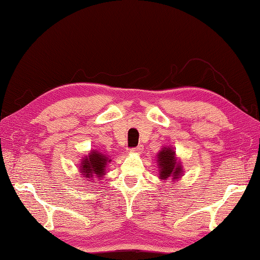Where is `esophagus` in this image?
<instances>
[{"instance_id":"1","label":"esophagus","mask_w":260,"mask_h":260,"mask_svg":"<svg viewBox=\"0 0 260 260\" xmlns=\"http://www.w3.org/2000/svg\"><path fill=\"white\" fill-rule=\"evenodd\" d=\"M143 151V145H138L136 147H131L130 149V152H134V153H141Z\"/></svg>"}]
</instances>
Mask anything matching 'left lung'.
Instances as JSON below:
<instances>
[{"mask_svg":"<svg viewBox=\"0 0 260 260\" xmlns=\"http://www.w3.org/2000/svg\"><path fill=\"white\" fill-rule=\"evenodd\" d=\"M175 152L171 149H162L158 155V166L160 167L161 179H179L181 174V167L177 164V159L174 157Z\"/></svg>","mask_w":260,"mask_h":260,"instance_id":"8db88e82","label":"left lung"}]
</instances>
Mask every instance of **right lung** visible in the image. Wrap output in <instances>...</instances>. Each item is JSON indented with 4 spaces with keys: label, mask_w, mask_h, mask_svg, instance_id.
Instances as JSON below:
<instances>
[{
    "label": "right lung",
    "mask_w": 260,
    "mask_h": 260,
    "mask_svg": "<svg viewBox=\"0 0 260 260\" xmlns=\"http://www.w3.org/2000/svg\"><path fill=\"white\" fill-rule=\"evenodd\" d=\"M108 161L110 160L107 158V155L100 153L98 151H94V152H91L85 160H82L81 170L80 171L82 172L86 178H93L94 175H96V177H102V174H105Z\"/></svg>",
    "instance_id": "right-lung-1"
}]
</instances>
